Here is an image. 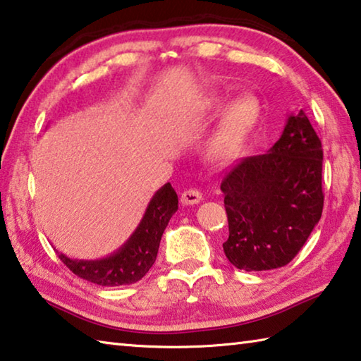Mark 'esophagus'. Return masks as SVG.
I'll list each match as a JSON object with an SVG mask.
<instances>
[{
    "label": "esophagus",
    "instance_id": "1",
    "mask_svg": "<svg viewBox=\"0 0 361 361\" xmlns=\"http://www.w3.org/2000/svg\"><path fill=\"white\" fill-rule=\"evenodd\" d=\"M202 200V194H200L197 189H186L185 192L181 194V202L185 205H195Z\"/></svg>",
    "mask_w": 361,
    "mask_h": 361
}]
</instances>
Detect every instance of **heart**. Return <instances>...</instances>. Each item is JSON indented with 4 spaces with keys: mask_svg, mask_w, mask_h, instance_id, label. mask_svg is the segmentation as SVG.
Instances as JSON below:
<instances>
[{
    "mask_svg": "<svg viewBox=\"0 0 361 361\" xmlns=\"http://www.w3.org/2000/svg\"><path fill=\"white\" fill-rule=\"evenodd\" d=\"M226 100L228 99L221 94H212L199 103V111L216 113L226 104ZM261 111V102L255 94L245 92L231 100L219 113L215 127L204 143L207 161L228 164L239 157L259 124Z\"/></svg>",
    "mask_w": 361,
    "mask_h": 361,
    "instance_id": "obj_1",
    "label": "heart"
}]
</instances>
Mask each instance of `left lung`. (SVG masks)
<instances>
[{"label": "left lung", "mask_w": 361, "mask_h": 361, "mask_svg": "<svg viewBox=\"0 0 361 361\" xmlns=\"http://www.w3.org/2000/svg\"><path fill=\"white\" fill-rule=\"evenodd\" d=\"M323 149L305 113L290 114L264 154L245 157L224 175L226 258L242 271L283 267L302 248L323 210Z\"/></svg>", "instance_id": "8db88e82"}]
</instances>
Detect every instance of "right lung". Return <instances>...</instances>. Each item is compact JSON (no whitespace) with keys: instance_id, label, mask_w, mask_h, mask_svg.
<instances>
[{"instance_id":"obj_1","label":"right lung","mask_w":361,"mask_h":361,"mask_svg":"<svg viewBox=\"0 0 361 361\" xmlns=\"http://www.w3.org/2000/svg\"><path fill=\"white\" fill-rule=\"evenodd\" d=\"M178 210V195L166 183L152 195L142 221L124 245L100 259H71L63 253L59 258L73 274L102 286L132 285L142 280L154 264L159 243L173 213Z\"/></svg>"}]
</instances>
